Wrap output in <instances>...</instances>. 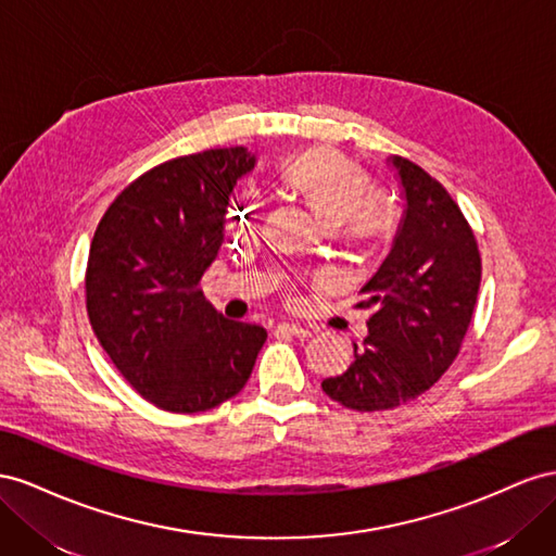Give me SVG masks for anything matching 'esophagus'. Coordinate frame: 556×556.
<instances>
[{"label":"esophagus","mask_w":556,"mask_h":556,"mask_svg":"<svg viewBox=\"0 0 556 556\" xmlns=\"http://www.w3.org/2000/svg\"><path fill=\"white\" fill-rule=\"evenodd\" d=\"M277 332H287V336H293V338H309V336H312V332H309L307 328L298 326V324H291V321L277 324Z\"/></svg>","instance_id":"1"}]
</instances>
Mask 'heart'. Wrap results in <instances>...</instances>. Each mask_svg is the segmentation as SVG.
<instances>
[{
    "mask_svg": "<svg viewBox=\"0 0 556 556\" xmlns=\"http://www.w3.org/2000/svg\"><path fill=\"white\" fill-rule=\"evenodd\" d=\"M279 181L293 195L303 198L326 224L349 242L368 244L384 240L399 226V200L387 186L368 184L366 172L352 157L328 147L303 149L279 165ZM253 204L247 200L230 218L240 230L251 218Z\"/></svg>",
    "mask_w": 556,
    "mask_h": 556,
    "instance_id": "b5f03b06",
    "label": "heart"
}]
</instances>
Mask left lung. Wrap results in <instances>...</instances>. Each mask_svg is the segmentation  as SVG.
Listing matches in <instances>:
<instances>
[{"label": "left lung", "instance_id": "8db88e82", "mask_svg": "<svg viewBox=\"0 0 556 556\" xmlns=\"http://www.w3.org/2000/svg\"><path fill=\"white\" fill-rule=\"evenodd\" d=\"M407 210L387 261L361 291L368 336L321 389L349 409H393L419 399L462 352L478 303L482 258L464 212L431 174L393 155Z\"/></svg>", "mask_w": 556, "mask_h": 556}]
</instances>
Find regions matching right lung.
Wrapping results in <instances>:
<instances>
[{
  "instance_id": "add662e5",
  "label": "right lung",
  "mask_w": 556,
  "mask_h": 556,
  "mask_svg": "<svg viewBox=\"0 0 556 556\" xmlns=\"http://www.w3.org/2000/svg\"><path fill=\"white\" fill-rule=\"evenodd\" d=\"M247 147L172 157L125 186L100 218L86 267L90 326L141 399L174 415L207 412L240 393L267 340L230 321L200 279L224 244Z\"/></svg>"
}]
</instances>
